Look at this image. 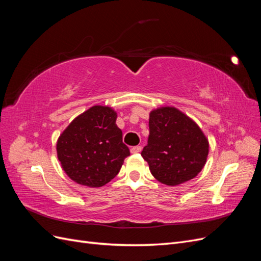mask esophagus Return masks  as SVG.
<instances>
[{"label":"esophagus","instance_id":"obj_1","mask_svg":"<svg viewBox=\"0 0 261 261\" xmlns=\"http://www.w3.org/2000/svg\"><path fill=\"white\" fill-rule=\"evenodd\" d=\"M141 146H134V147H132V149H130V152L132 153H139L140 151H141Z\"/></svg>","mask_w":261,"mask_h":261}]
</instances>
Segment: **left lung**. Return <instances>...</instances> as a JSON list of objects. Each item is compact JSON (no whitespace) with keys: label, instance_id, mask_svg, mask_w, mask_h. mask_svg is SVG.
<instances>
[{"label":"left lung","instance_id":"8db88e82","mask_svg":"<svg viewBox=\"0 0 261 261\" xmlns=\"http://www.w3.org/2000/svg\"><path fill=\"white\" fill-rule=\"evenodd\" d=\"M209 143L193 120L175 108L153 110L141 156L161 183L175 186L194 178L207 161Z\"/></svg>","mask_w":261,"mask_h":261}]
</instances>
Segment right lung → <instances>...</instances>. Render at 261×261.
<instances>
[{"instance_id":"1","label":"right lung","mask_w":261,"mask_h":261,"mask_svg":"<svg viewBox=\"0 0 261 261\" xmlns=\"http://www.w3.org/2000/svg\"><path fill=\"white\" fill-rule=\"evenodd\" d=\"M111 108L94 106L77 116L58 140L57 151L63 170L76 183L100 187L120 172L130 154L117 127Z\"/></svg>"}]
</instances>
